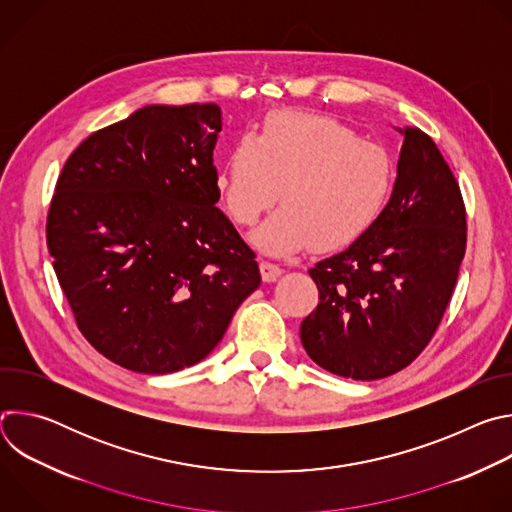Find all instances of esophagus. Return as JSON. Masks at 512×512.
I'll return each mask as SVG.
<instances>
[{"label":"esophagus","instance_id":"1","mask_svg":"<svg viewBox=\"0 0 512 512\" xmlns=\"http://www.w3.org/2000/svg\"><path fill=\"white\" fill-rule=\"evenodd\" d=\"M259 271H261V277H263L265 283H271V281H275L281 275V267L279 265H275L271 261H263V259L259 261Z\"/></svg>","mask_w":512,"mask_h":512}]
</instances>
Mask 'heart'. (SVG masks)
Here are the masks:
<instances>
[{
    "instance_id": "heart-1",
    "label": "heart",
    "mask_w": 512,
    "mask_h": 512,
    "mask_svg": "<svg viewBox=\"0 0 512 512\" xmlns=\"http://www.w3.org/2000/svg\"><path fill=\"white\" fill-rule=\"evenodd\" d=\"M395 166L383 145L342 121L300 111L271 113L245 133L214 174V190L237 225H253L277 198L283 206L251 233L269 255L352 245L383 214ZM282 196H278V190Z\"/></svg>"
}]
</instances>
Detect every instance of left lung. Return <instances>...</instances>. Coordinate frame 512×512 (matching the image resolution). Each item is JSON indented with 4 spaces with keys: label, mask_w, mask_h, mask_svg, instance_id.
Instances as JSON below:
<instances>
[{
    "label": "left lung",
    "mask_w": 512,
    "mask_h": 512,
    "mask_svg": "<svg viewBox=\"0 0 512 512\" xmlns=\"http://www.w3.org/2000/svg\"><path fill=\"white\" fill-rule=\"evenodd\" d=\"M397 131V176L379 221L310 269L320 304L302 322V344L318 367L354 381L395 375L419 356L466 251V210L444 156L421 129Z\"/></svg>",
    "instance_id": "obj_1"
}]
</instances>
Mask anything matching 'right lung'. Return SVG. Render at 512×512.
I'll use <instances>...</instances> for the list:
<instances>
[{
    "label": "right lung",
    "instance_id": "right-lung-1",
    "mask_svg": "<svg viewBox=\"0 0 512 512\" xmlns=\"http://www.w3.org/2000/svg\"><path fill=\"white\" fill-rule=\"evenodd\" d=\"M221 107L145 105L89 135L56 182L46 243L83 336L109 360L168 375L206 358L261 285L216 208Z\"/></svg>",
    "mask_w": 512,
    "mask_h": 512
}]
</instances>
